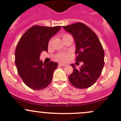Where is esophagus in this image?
<instances>
[{"label":"esophagus","instance_id":"obj_1","mask_svg":"<svg viewBox=\"0 0 121 121\" xmlns=\"http://www.w3.org/2000/svg\"><path fill=\"white\" fill-rule=\"evenodd\" d=\"M59 65H60V66H65L66 65L65 64H63V63H60Z\"/></svg>","mask_w":121,"mask_h":121}]
</instances>
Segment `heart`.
Here are the masks:
<instances>
[{"label":"heart","mask_w":121,"mask_h":121,"mask_svg":"<svg viewBox=\"0 0 121 121\" xmlns=\"http://www.w3.org/2000/svg\"><path fill=\"white\" fill-rule=\"evenodd\" d=\"M71 37V35H69V34H64L62 35V38H63V40L64 41L65 40V39H67V38H69V37ZM52 41H53V38H51V39L49 41V43H48L49 45H51V43H52ZM69 56H70V54H69V53H65V52H60V53L57 54L56 55V58L57 60L59 61L65 62L67 60Z\"/></svg>","instance_id":"obj_1"}]
</instances>
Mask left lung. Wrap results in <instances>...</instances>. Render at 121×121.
Here are the masks:
<instances>
[{
	"instance_id": "1",
	"label": "left lung",
	"mask_w": 121,
	"mask_h": 121,
	"mask_svg": "<svg viewBox=\"0 0 121 121\" xmlns=\"http://www.w3.org/2000/svg\"><path fill=\"white\" fill-rule=\"evenodd\" d=\"M63 28L74 39L76 61L83 63L79 69L71 64L73 71L69 76V81L78 89L89 87L96 82L104 68L105 52L102 45L96 34L84 23L78 22Z\"/></svg>"
}]
</instances>
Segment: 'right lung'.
<instances>
[{"label": "right lung", "instance_id": "right-lung-1", "mask_svg": "<svg viewBox=\"0 0 121 121\" xmlns=\"http://www.w3.org/2000/svg\"><path fill=\"white\" fill-rule=\"evenodd\" d=\"M61 28L34 25L19 41L15 53V65L23 83L29 88L42 90L51 83L58 64L53 61L43 63L39 57L43 51H48L49 40Z\"/></svg>", "mask_w": 121, "mask_h": 121}]
</instances>
